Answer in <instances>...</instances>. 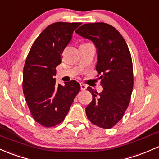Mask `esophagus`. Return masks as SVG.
<instances>
[{"label": "esophagus", "instance_id": "34e87169", "mask_svg": "<svg viewBox=\"0 0 159 159\" xmlns=\"http://www.w3.org/2000/svg\"><path fill=\"white\" fill-rule=\"evenodd\" d=\"M80 88H81V90H86V88H87V86L83 83H80Z\"/></svg>", "mask_w": 159, "mask_h": 159}]
</instances>
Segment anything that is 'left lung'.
Masks as SVG:
<instances>
[{"label": "left lung", "instance_id": "obj_1", "mask_svg": "<svg viewBox=\"0 0 159 159\" xmlns=\"http://www.w3.org/2000/svg\"><path fill=\"white\" fill-rule=\"evenodd\" d=\"M76 33L96 45V69L103 87L99 93L87 88L93 100L86 106V116L94 125L111 129L123 117L133 89V67L128 45L120 33L106 23L85 24Z\"/></svg>", "mask_w": 159, "mask_h": 159}]
</instances>
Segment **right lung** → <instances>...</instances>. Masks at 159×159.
I'll use <instances>...</instances> for the list:
<instances>
[{"label": "right lung", "instance_id": "add662e5", "mask_svg": "<svg viewBox=\"0 0 159 159\" xmlns=\"http://www.w3.org/2000/svg\"><path fill=\"white\" fill-rule=\"evenodd\" d=\"M81 23L56 22L42 31L33 43L23 71V92L34 120L42 126L53 127L64 120L80 83L75 80L56 83V67L72 34Z\"/></svg>", "mask_w": 159, "mask_h": 159}]
</instances>
